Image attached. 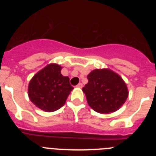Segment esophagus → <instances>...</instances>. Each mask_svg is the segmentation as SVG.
<instances>
[{"instance_id":"1","label":"esophagus","mask_w":156,"mask_h":156,"mask_svg":"<svg viewBox=\"0 0 156 156\" xmlns=\"http://www.w3.org/2000/svg\"><path fill=\"white\" fill-rule=\"evenodd\" d=\"M76 87L77 88H82L83 87V83H78V84L76 85Z\"/></svg>"}]
</instances>
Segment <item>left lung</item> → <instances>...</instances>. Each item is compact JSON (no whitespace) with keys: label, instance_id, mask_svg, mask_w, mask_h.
Segmentation results:
<instances>
[{"label":"left lung","instance_id":"1","mask_svg":"<svg viewBox=\"0 0 156 156\" xmlns=\"http://www.w3.org/2000/svg\"><path fill=\"white\" fill-rule=\"evenodd\" d=\"M88 83L82 89L88 105L95 112L108 114L117 111L127 99L126 83L109 69H94L87 75Z\"/></svg>","mask_w":156,"mask_h":156}]
</instances>
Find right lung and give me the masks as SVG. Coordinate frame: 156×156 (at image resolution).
<instances>
[{"label": "right lung", "mask_w": 156, "mask_h": 156, "mask_svg": "<svg viewBox=\"0 0 156 156\" xmlns=\"http://www.w3.org/2000/svg\"><path fill=\"white\" fill-rule=\"evenodd\" d=\"M60 65L51 63L33 76L28 87L30 101L37 108L48 112L62 107L73 87L69 78L62 75Z\"/></svg>", "instance_id": "add662e5"}]
</instances>
